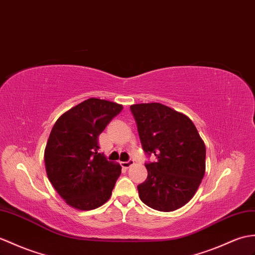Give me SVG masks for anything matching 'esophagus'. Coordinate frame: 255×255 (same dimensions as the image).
I'll list each match as a JSON object with an SVG mask.
<instances>
[{
    "label": "esophagus",
    "mask_w": 255,
    "mask_h": 255,
    "mask_svg": "<svg viewBox=\"0 0 255 255\" xmlns=\"http://www.w3.org/2000/svg\"><path fill=\"white\" fill-rule=\"evenodd\" d=\"M133 164H134V161H133V159H129L128 162H123V163H122L123 167H125V168H129V167H131Z\"/></svg>",
    "instance_id": "34e87169"
}]
</instances>
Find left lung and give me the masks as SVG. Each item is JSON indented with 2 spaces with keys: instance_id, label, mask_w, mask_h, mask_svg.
Instances as JSON below:
<instances>
[{
  "instance_id": "1",
  "label": "left lung",
  "mask_w": 255,
  "mask_h": 255,
  "mask_svg": "<svg viewBox=\"0 0 255 255\" xmlns=\"http://www.w3.org/2000/svg\"><path fill=\"white\" fill-rule=\"evenodd\" d=\"M142 147L154 154L147 177L138 186L139 198L151 209L171 212L187 204L205 174V144L192 121L161 103L130 106Z\"/></svg>"
}]
</instances>
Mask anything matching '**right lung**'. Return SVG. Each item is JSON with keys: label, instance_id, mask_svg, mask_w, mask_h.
Listing matches in <instances>:
<instances>
[{"label": "right lung", "instance_id": "right-lung-1", "mask_svg": "<svg viewBox=\"0 0 255 255\" xmlns=\"http://www.w3.org/2000/svg\"><path fill=\"white\" fill-rule=\"evenodd\" d=\"M123 105L90 98L62 114L44 150L47 178L62 199L80 211L109 201L122 173L118 163L99 153L98 138Z\"/></svg>", "mask_w": 255, "mask_h": 255}]
</instances>
